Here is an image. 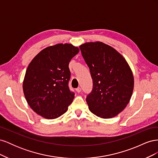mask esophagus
I'll use <instances>...</instances> for the list:
<instances>
[{
  "instance_id": "34e87169",
  "label": "esophagus",
  "mask_w": 158,
  "mask_h": 158,
  "mask_svg": "<svg viewBox=\"0 0 158 158\" xmlns=\"http://www.w3.org/2000/svg\"><path fill=\"white\" fill-rule=\"evenodd\" d=\"M76 92H77L78 93H80L81 92V88H78L76 89Z\"/></svg>"
}]
</instances>
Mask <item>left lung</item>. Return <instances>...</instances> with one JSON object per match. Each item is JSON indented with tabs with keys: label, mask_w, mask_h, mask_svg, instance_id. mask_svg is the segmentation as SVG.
<instances>
[{
	"label": "left lung",
	"mask_w": 158,
	"mask_h": 158,
	"mask_svg": "<svg viewBox=\"0 0 158 158\" xmlns=\"http://www.w3.org/2000/svg\"><path fill=\"white\" fill-rule=\"evenodd\" d=\"M80 49L93 80L86 98L90 111L103 118L117 116L130 102L134 89L132 70L122 55L102 42H88Z\"/></svg>",
	"instance_id": "obj_1"
}]
</instances>
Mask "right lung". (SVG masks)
<instances>
[{
    "label": "right lung",
    "mask_w": 158,
    "mask_h": 158,
    "mask_svg": "<svg viewBox=\"0 0 158 158\" xmlns=\"http://www.w3.org/2000/svg\"><path fill=\"white\" fill-rule=\"evenodd\" d=\"M79 51L78 47L69 44L49 46L28 65L23 91L28 105L39 115L54 119L68 110L74 98L69 88V64Z\"/></svg>",
    "instance_id": "1"
}]
</instances>
